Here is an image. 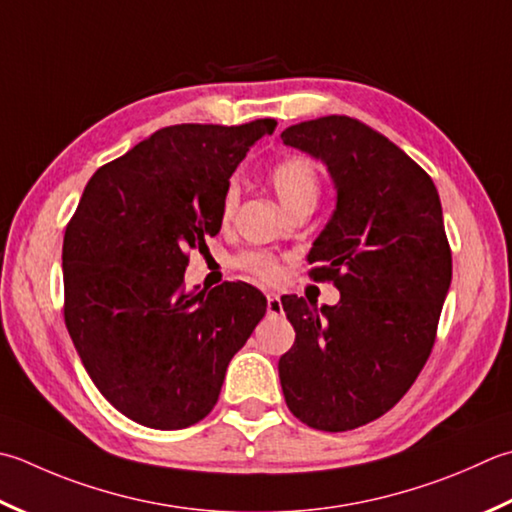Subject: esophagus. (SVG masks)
<instances>
[{
	"label": "esophagus",
	"instance_id": "34e87169",
	"mask_svg": "<svg viewBox=\"0 0 512 512\" xmlns=\"http://www.w3.org/2000/svg\"><path fill=\"white\" fill-rule=\"evenodd\" d=\"M266 310H268V315H282V313H284L282 299H279V295L270 293V295L266 297Z\"/></svg>",
	"mask_w": 512,
	"mask_h": 512
}]
</instances>
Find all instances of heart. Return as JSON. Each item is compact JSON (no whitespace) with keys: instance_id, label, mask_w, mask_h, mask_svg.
<instances>
[{"instance_id":"1","label":"heart","mask_w":512,"mask_h":512,"mask_svg":"<svg viewBox=\"0 0 512 512\" xmlns=\"http://www.w3.org/2000/svg\"><path fill=\"white\" fill-rule=\"evenodd\" d=\"M268 179L275 188L279 202L284 204L288 213L299 206H315L319 193H322L319 170L304 155H290V157L279 159V162L268 170ZM235 204H237V188L228 186L222 202L224 215L233 213ZM239 266L259 275L262 279H268V282H275V279H279V275H282V264H279L275 257L264 255V253L244 255L239 259Z\"/></svg>"}]
</instances>
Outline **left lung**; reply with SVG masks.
<instances>
[{
	"instance_id": "obj_1",
	"label": "left lung",
	"mask_w": 512,
	"mask_h": 512,
	"mask_svg": "<svg viewBox=\"0 0 512 512\" xmlns=\"http://www.w3.org/2000/svg\"><path fill=\"white\" fill-rule=\"evenodd\" d=\"M282 139L333 177L335 213L308 262L342 297L322 308L282 297L295 344L279 382L299 422L342 433L388 413L433 350L453 277L442 202L426 170L359 119H310Z\"/></svg>"
}]
</instances>
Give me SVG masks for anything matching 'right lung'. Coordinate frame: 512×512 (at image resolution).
I'll use <instances>...</instances> for the list:
<instances>
[{"mask_svg":"<svg viewBox=\"0 0 512 512\" xmlns=\"http://www.w3.org/2000/svg\"><path fill=\"white\" fill-rule=\"evenodd\" d=\"M275 119L157 130L90 177L66 226L64 322L86 373L133 422L177 430L217 404L266 315L244 282L186 290L188 250L222 228L230 175Z\"/></svg>","mask_w":512,"mask_h":512,"instance_id":"right-lung-1","label":"right lung"}]
</instances>
